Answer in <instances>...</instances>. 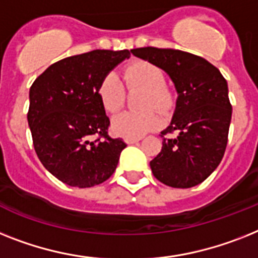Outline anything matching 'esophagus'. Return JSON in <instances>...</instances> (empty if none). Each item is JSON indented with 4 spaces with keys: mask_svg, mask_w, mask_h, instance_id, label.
I'll return each mask as SVG.
<instances>
[{
    "mask_svg": "<svg viewBox=\"0 0 258 258\" xmlns=\"http://www.w3.org/2000/svg\"><path fill=\"white\" fill-rule=\"evenodd\" d=\"M138 141H141V138H125V142L129 145L136 144V142H138Z\"/></svg>",
    "mask_w": 258,
    "mask_h": 258,
    "instance_id": "1",
    "label": "esophagus"
}]
</instances>
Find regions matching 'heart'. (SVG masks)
<instances>
[{
	"mask_svg": "<svg viewBox=\"0 0 258 258\" xmlns=\"http://www.w3.org/2000/svg\"><path fill=\"white\" fill-rule=\"evenodd\" d=\"M124 79L131 89H144L141 106L149 109L117 114L112 120V131L120 137L140 138L161 124L159 116L150 108L166 113L172 106L174 97L170 89L163 86V72L148 61H134L127 66L124 70ZM97 95L106 112L114 113L120 110L125 101V87L120 76L116 72L106 74L100 82Z\"/></svg>",
	"mask_w": 258,
	"mask_h": 258,
	"instance_id": "b5f03b06",
	"label": "heart"
}]
</instances>
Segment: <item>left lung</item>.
I'll return each mask as SVG.
<instances>
[{
    "mask_svg": "<svg viewBox=\"0 0 258 258\" xmlns=\"http://www.w3.org/2000/svg\"><path fill=\"white\" fill-rule=\"evenodd\" d=\"M134 56L165 71L174 83L178 99L162 150L150 161L154 176L166 186L190 188L215 171L228 141L232 106L228 84L218 68L197 55L174 48L141 47Z\"/></svg>",
    "mask_w": 258,
    "mask_h": 258,
    "instance_id": "obj_1",
    "label": "left lung"
}]
</instances>
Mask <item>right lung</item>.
<instances>
[{
  "mask_svg": "<svg viewBox=\"0 0 258 258\" xmlns=\"http://www.w3.org/2000/svg\"><path fill=\"white\" fill-rule=\"evenodd\" d=\"M127 50H95L51 64L30 88L27 113L34 149L46 170L72 187L86 188L105 182L114 172L120 138L108 136L109 118L97 95L100 82ZM93 135L102 140H91Z\"/></svg>",
  "mask_w": 258,
  "mask_h": 258,
  "instance_id": "right-lung-1",
  "label": "right lung"
}]
</instances>
